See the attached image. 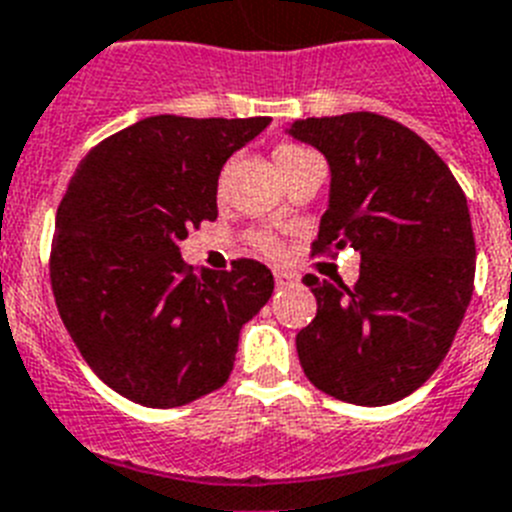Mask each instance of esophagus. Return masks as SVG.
Listing matches in <instances>:
<instances>
[{"mask_svg":"<svg viewBox=\"0 0 512 512\" xmlns=\"http://www.w3.org/2000/svg\"><path fill=\"white\" fill-rule=\"evenodd\" d=\"M274 282H277V287L298 285V274L287 272V269H274Z\"/></svg>","mask_w":512,"mask_h":512,"instance_id":"1","label":"esophagus"}]
</instances>
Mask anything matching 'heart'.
<instances>
[{"label": "heart", "instance_id": "heart-1", "mask_svg": "<svg viewBox=\"0 0 512 512\" xmlns=\"http://www.w3.org/2000/svg\"><path fill=\"white\" fill-rule=\"evenodd\" d=\"M303 154H311L303 146H295V143H282L274 149V162H277V170H285L287 164H293L295 159H301ZM256 246L266 253H280V243L272 235H256Z\"/></svg>", "mask_w": 512, "mask_h": 512}]
</instances>
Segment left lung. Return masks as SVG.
I'll use <instances>...</instances> for the list:
<instances>
[{"label":"left lung","mask_w":512,"mask_h":512,"mask_svg":"<svg viewBox=\"0 0 512 512\" xmlns=\"http://www.w3.org/2000/svg\"><path fill=\"white\" fill-rule=\"evenodd\" d=\"M287 133L329 164L314 253H361L353 287L306 274L316 319L295 337L314 387L390 405L432 377L474 295L476 243L463 190L411 128L374 112L295 120Z\"/></svg>","instance_id":"left-lung-1"}]
</instances>
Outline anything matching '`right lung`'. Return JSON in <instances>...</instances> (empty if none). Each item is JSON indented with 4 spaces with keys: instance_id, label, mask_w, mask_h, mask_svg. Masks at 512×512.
<instances>
[{
    "instance_id": "1",
    "label": "right lung",
    "mask_w": 512,
    "mask_h": 512,
    "mask_svg": "<svg viewBox=\"0 0 512 512\" xmlns=\"http://www.w3.org/2000/svg\"><path fill=\"white\" fill-rule=\"evenodd\" d=\"M269 122L156 114L78 164L54 225V301L80 356L122 398L177 408L230 377L274 277L253 259L193 274L180 240L217 219L219 172Z\"/></svg>"
}]
</instances>
